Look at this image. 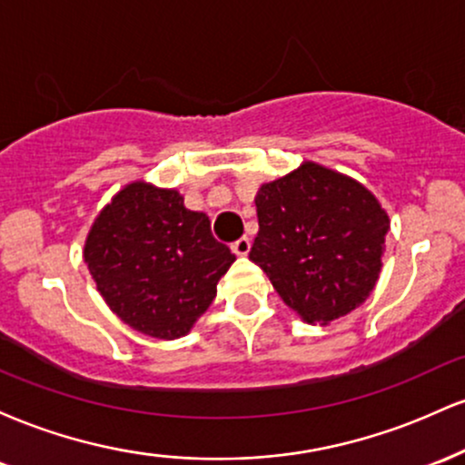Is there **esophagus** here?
Listing matches in <instances>:
<instances>
[{"mask_svg": "<svg viewBox=\"0 0 465 465\" xmlns=\"http://www.w3.org/2000/svg\"><path fill=\"white\" fill-rule=\"evenodd\" d=\"M232 251L236 255H247L249 251H251V240L247 238V236H242V238H238L236 242L232 244Z\"/></svg>", "mask_w": 465, "mask_h": 465, "instance_id": "esophagus-1", "label": "esophagus"}]
</instances>
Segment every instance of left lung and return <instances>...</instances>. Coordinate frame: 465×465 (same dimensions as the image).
Wrapping results in <instances>:
<instances>
[{"label":"left lung","mask_w":465,"mask_h":465,"mask_svg":"<svg viewBox=\"0 0 465 465\" xmlns=\"http://www.w3.org/2000/svg\"><path fill=\"white\" fill-rule=\"evenodd\" d=\"M260 232L251 262L286 306L325 325L359 308L381 273L389 216L370 190L306 162L255 196Z\"/></svg>","instance_id":"left-lung-1"}]
</instances>
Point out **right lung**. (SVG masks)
Listing matches in <instances>:
<instances>
[{"mask_svg":"<svg viewBox=\"0 0 465 465\" xmlns=\"http://www.w3.org/2000/svg\"><path fill=\"white\" fill-rule=\"evenodd\" d=\"M236 255L212 236L210 218L177 190L126 185L95 218L84 262L124 323L154 339H179L216 297Z\"/></svg>","mask_w":465,"mask_h":465,"instance_id":"1","label":"right lung"}]
</instances>
